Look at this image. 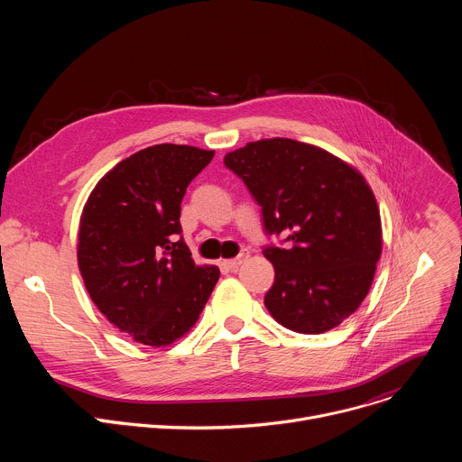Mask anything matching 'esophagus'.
Masks as SVG:
<instances>
[{
  "label": "esophagus",
  "mask_w": 462,
  "mask_h": 462,
  "mask_svg": "<svg viewBox=\"0 0 462 462\" xmlns=\"http://www.w3.org/2000/svg\"><path fill=\"white\" fill-rule=\"evenodd\" d=\"M246 257H248V252L243 250V252H241L237 257H234V259H223L221 265L226 267V269H230V271H234V269H237V267L241 265V263H243Z\"/></svg>",
  "instance_id": "esophagus-1"
}]
</instances>
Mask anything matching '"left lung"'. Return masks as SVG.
Returning <instances> with one entry per match:
<instances>
[{
	"instance_id": "obj_1",
	"label": "left lung",
	"mask_w": 462,
	"mask_h": 462,
	"mask_svg": "<svg viewBox=\"0 0 462 462\" xmlns=\"http://www.w3.org/2000/svg\"><path fill=\"white\" fill-rule=\"evenodd\" d=\"M261 207L265 246L276 271L265 296L273 318L291 331L319 335L349 318L367 296L382 254V225L364 175L318 146L263 139L225 155Z\"/></svg>"
}]
</instances>
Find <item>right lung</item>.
<instances>
[{
  "label": "right lung",
  "instance_id": "obj_1",
  "mask_svg": "<svg viewBox=\"0 0 462 462\" xmlns=\"http://www.w3.org/2000/svg\"><path fill=\"white\" fill-rule=\"evenodd\" d=\"M212 150L157 144L120 161L91 191L79 230V269L98 310L135 342L162 347L199 319L217 280L195 265L180 232L188 184Z\"/></svg>",
  "mask_w": 462,
  "mask_h": 462
}]
</instances>
